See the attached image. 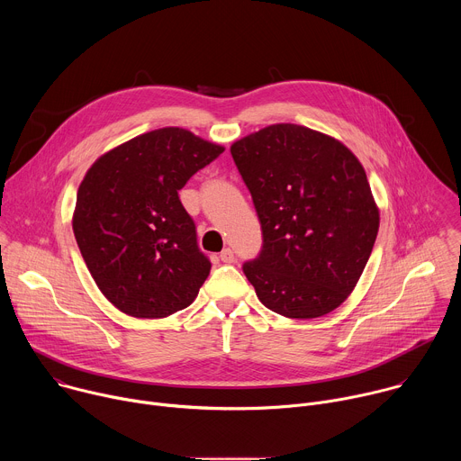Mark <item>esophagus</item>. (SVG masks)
<instances>
[{"label": "esophagus", "mask_w": 461, "mask_h": 461, "mask_svg": "<svg viewBox=\"0 0 461 461\" xmlns=\"http://www.w3.org/2000/svg\"><path fill=\"white\" fill-rule=\"evenodd\" d=\"M221 260H222V262H233V260H235L233 249H231V248H224V249L221 251Z\"/></svg>", "instance_id": "1"}]
</instances>
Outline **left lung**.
<instances>
[{
  "label": "left lung",
  "instance_id": "8db88e82",
  "mask_svg": "<svg viewBox=\"0 0 461 461\" xmlns=\"http://www.w3.org/2000/svg\"><path fill=\"white\" fill-rule=\"evenodd\" d=\"M262 246L242 272L258 301L292 319L336 310L372 253L379 212L366 173L332 137L276 123L231 146Z\"/></svg>",
  "mask_w": 461,
  "mask_h": 461
}]
</instances>
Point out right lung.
Instances as JSON below:
<instances>
[{
  "label": "right lung",
  "instance_id": "add662e5",
  "mask_svg": "<svg viewBox=\"0 0 461 461\" xmlns=\"http://www.w3.org/2000/svg\"><path fill=\"white\" fill-rule=\"evenodd\" d=\"M222 151L164 127L114 148L87 171L73 230L95 283L120 312L157 319L194 301L212 262L178 191Z\"/></svg>",
  "mask_w": 461,
  "mask_h": 461
}]
</instances>
